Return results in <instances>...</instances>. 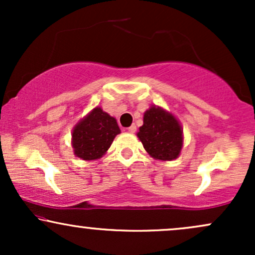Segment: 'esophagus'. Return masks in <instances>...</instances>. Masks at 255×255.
<instances>
[{"mask_svg": "<svg viewBox=\"0 0 255 255\" xmlns=\"http://www.w3.org/2000/svg\"><path fill=\"white\" fill-rule=\"evenodd\" d=\"M135 130H136V127L134 125H131L129 128H128V131H129V133H135Z\"/></svg>", "mask_w": 255, "mask_h": 255, "instance_id": "esophagus-1", "label": "esophagus"}]
</instances>
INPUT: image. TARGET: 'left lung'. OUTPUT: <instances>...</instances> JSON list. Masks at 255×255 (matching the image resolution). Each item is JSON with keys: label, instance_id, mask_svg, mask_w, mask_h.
I'll list each match as a JSON object with an SVG mask.
<instances>
[{"label": "left lung", "instance_id": "1", "mask_svg": "<svg viewBox=\"0 0 255 255\" xmlns=\"http://www.w3.org/2000/svg\"><path fill=\"white\" fill-rule=\"evenodd\" d=\"M136 136L153 159L174 160L183 147V129L174 114L157 105L144 113V124Z\"/></svg>", "mask_w": 255, "mask_h": 255}]
</instances>
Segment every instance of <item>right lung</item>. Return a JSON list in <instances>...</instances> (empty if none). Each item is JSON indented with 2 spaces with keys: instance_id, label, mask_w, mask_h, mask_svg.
<instances>
[{
  "instance_id": "add662e5",
  "label": "right lung",
  "mask_w": 255,
  "mask_h": 255,
  "mask_svg": "<svg viewBox=\"0 0 255 255\" xmlns=\"http://www.w3.org/2000/svg\"><path fill=\"white\" fill-rule=\"evenodd\" d=\"M120 133L121 129L115 118L103 111L101 107L93 108L73 128V152L75 157L86 162L99 159L107 153Z\"/></svg>"
}]
</instances>
